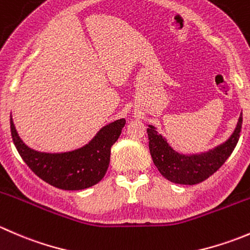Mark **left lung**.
I'll use <instances>...</instances> for the list:
<instances>
[{
    "instance_id": "obj_1",
    "label": "left lung",
    "mask_w": 250,
    "mask_h": 250,
    "mask_svg": "<svg viewBox=\"0 0 250 250\" xmlns=\"http://www.w3.org/2000/svg\"><path fill=\"white\" fill-rule=\"evenodd\" d=\"M242 112L232 134L228 140L213 148L198 153H181L176 151L157 128L147 125L148 148L158 172L167 180L181 185H195L202 183L214 174L230 157L239 139L242 128Z\"/></svg>"
}]
</instances>
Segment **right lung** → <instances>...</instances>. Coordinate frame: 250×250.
Listing matches in <instances>:
<instances>
[{
  "label": "right lung",
  "instance_id": "right-lung-1",
  "mask_svg": "<svg viewBox=\"0 0 250 250\" xmlns=\"http://www.w3.org/2000/svg\"><path fill=\"white\" fill-rule=\"evenodd\" d=\"M125 125L120 118L98 130L85 145L66 152H43L22 141L11 115V132L18 152L37 176L62 190H83L99 183L110 165L111 146Z\"/></svg>",
  "mask_w": 250,
  "mask_h": 250
}]
</instances>
